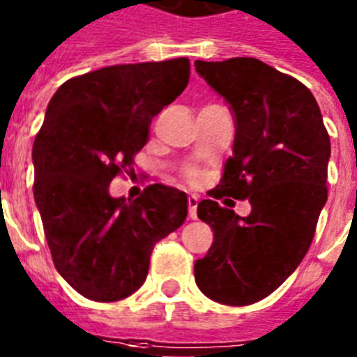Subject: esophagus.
Masks as SVG:
<instances>
[{
  "label": "esophagus",
  "instance_id": "esophagus-1",
  "mask_svg": "<svg viewBox=\"0 0 357 357\" xmlns=\"http://www.w3.org/2000/svg\"><path fill=\"white\" fill-rule=\"evenodd\" d=\"M197 204H199V199L195 195H188V215H190V219H197Z\"/></svg>",
  "mask_w": 357,
  "mask_h": 357
}]
</instances>
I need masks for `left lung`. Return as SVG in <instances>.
I'll list each match as a JSON object with an SVG mask.
<instances>
[{
    "instance_id": "obj_1",
    "label": "left lung",
    "mask_w": 357,
    "mask_h": 357,
    "mask_svg": "<svg viewBox=\"0 0 357 357\" xmlns=\"http://www.w3.org/2000/svg\"><path fill=\"white\" fill-rule=\"evenodd\" d=\"M197 73L223 96L236 121L223 178L197 206L213 230L195 282L208 298L247 306L275 291L298 267L328 199L330 136L313 93L295 77L249 56L195 61ZM249 198L239 218L217 201Z\"/></svg>"
}]
</instances>
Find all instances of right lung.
<instances>
[{"instance_id":"obj_1","label":"right lung","mask_w":357,"mask_h":357,"mask_svg":"<svg viewBox=\"0 0 357 357\" xmlns=\"http://www.w3.org/2000/svg\"><path fill=\"white\" fill-rule=\"evenodd\" d=\"M190 81L186 56L108 66L66 81L33 145L34 202L53 264L90 301L116 302L145 282L156 241L188 215L184 192L153 184L125 201L108 193L134 164L151 121Z\"/></svg>"}]
</instances>
